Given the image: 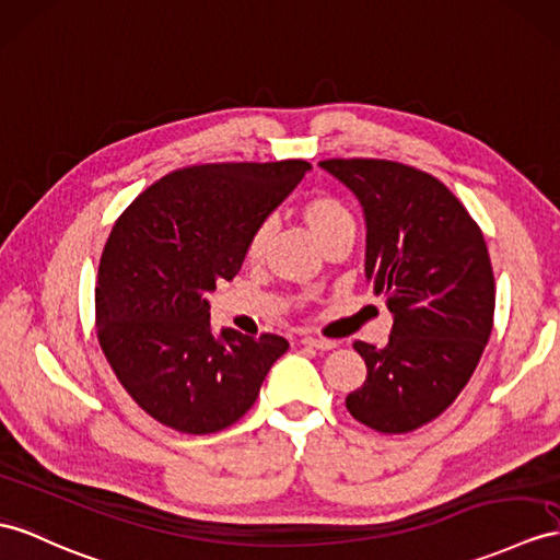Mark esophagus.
Returning <instances> with one entry per match:
<instances>
[{"instance_id": "esophagus-1", "label": "esophagus", "mask_w": 560, "mask_h": 560, "mask_svg": "<svg viewBox=\"0 0 560 560\" xmlns=\"http://www.w3.org/2000/svg\"><path fill=\"white\" fill-rule=\"evenodd\" d=\"M302 345H306L311 349H318V351H330V349L337 347L332 339H323V337H313V335L302 337Z\"/></svg>"}]
</instances>
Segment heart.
Masks as SVG:
<instances>
[{
  "label": "heart",
  "instance_id": "1",
  "mask_svg": "<svg viewBox=\"0 0 560 560\" xmlns=\"http://www.w3.org/2000/svg\"><path fill=\"white\" fill-rule=\"evenodd\" d=\"M299 213H302V221L311 230V235L318 240L323 252L327 247H332V244H347V247H351L353 240H357V233H359L357 215H353L349 203L345 199H339L337 195H330V192L311 195L302 203ZM268 240H270V223H258L252 230L247 247H244L247 261L252 264L261 261L268 247Z\"/></svg>",
  "mask_w": 560,
  "mask_h": 560
}]
</instances>
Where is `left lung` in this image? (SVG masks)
<instances>
[{"label":"left lung","instance_id":"1","mask_svg":"<svg viewBox=\"0 0 560 560\" xmlns=\"http://www.w3.org/2000/svg\"><path fill=\"white\" fill-rule=\"evenodd\" d=\"M320 166L359 197L365 278L394 313L385 349L353 342L368 375L347 408L377 432L418 430L454 404L492 335L497 290L482 230L425 171L387 159Z\"/></svg>","mask_w":560,"mask_h":560}]
</instances>
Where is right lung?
<instances>
[{"label":"right lung","mask_w":560,"mask_h":560,"mask_svg":"<svg viewBox=\"0 0 560 560\" xmlns=\"http://www.w3.org/2000/svg\"><path fill=\"white\" fill-rule=\"evenodd\" d=\"M311 166L201 163L163 175L118 215L100 258L94 311L104 357L132 401L185 434L249 411L288 339L213 335L209 294L233 280L252 230Z\"/></svg>","instance_id":"1"}]
</instances>
